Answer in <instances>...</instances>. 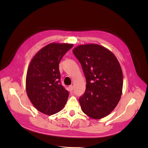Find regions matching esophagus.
Wrapping results in <instances>:
<instances>
[{"mask_svg": "<svg viewBox=\"0 0 148 148\" xmlns=\"http://www.w3.org/2000/svg\"><path fill=\"white\" fill-rule=\"evenodd\" d=\"M69 90H70V91H72L73 90V89H74L73 86H70L69 87Z\"/></svg>", "mask_w": 148, "mask_h": 148, "instance_id": "esophagus-1", "label": "esophagus"}]
</instances>
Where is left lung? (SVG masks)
Instances as JSON below:
<instances>
[{"instance_id":"1","label":"left lung","mask_w":148,"mask_h":148,"mask_svg":"<svg viewBox=\"0 0 148 148\" xmlns=\"http://www.w3.org/2000/svg\"><path fill=\"white\" fill-rule=\"evenodd\" d=\"M73 52L86 78V91L79 98L82 112L95 119L107 116L122 93L123 74L118 60L108 49L97 44L78 46Z\"/></svg>"}]
</instances>
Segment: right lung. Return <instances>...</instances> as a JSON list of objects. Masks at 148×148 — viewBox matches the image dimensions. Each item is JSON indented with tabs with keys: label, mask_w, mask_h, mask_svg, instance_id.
<instances>
[{
	"label": "right lung",
	"mask_w": 148,
	"mask_h": 148,
	"mask_svg": "<svg viewBox=\"0 0 148 148\" xmlns=\"http://www.w3.org/2000/svg\"><path fill=\"white\" fill-rule=\"evenodd\" d=\"M73 44L50 43L32 58L26 74L27 95L40 112L51 115L60 111L69 93L60 84L59 63Z\"/></svg>",
	"instance_id": "right-lung-1"
}]
</instances>
